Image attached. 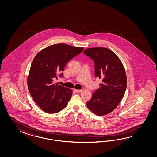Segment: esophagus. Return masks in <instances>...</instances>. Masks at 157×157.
Returning <instances> with one entry per match:
<instances>
[{
    "label": "esophagus",
    "instance_id": "esophagus-1",
    "mask_svg": "<svg viewBox=\"0 0 157 157\" xmlns=\"http://www.w3.org/2000/svg\"><path fill=\"white\" fill-rule=\"evenodd\" d=\"M74 91L75 92V93H81L82 91V90H76V89H74Z\"/></svg>",
    "mask_w": 157,
    "mask_h": 157
}]
</instances>
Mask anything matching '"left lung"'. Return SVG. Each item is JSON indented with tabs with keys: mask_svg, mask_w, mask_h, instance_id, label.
Segmentation results:
<instances>
[{
	"mask_svg": "<svg viewBox=\"0 0 157 157\" xmlns=\"http://www.w3.org/2000/svg\"><path fill=\"white\" fill-rule=\"evenodd\" d=\"M83 53L94 61L95 76L102 79L100 87L87 102V106L98 116L108 114L117 106L126 90L127 79L124 67L119 57L108 48H91Z\"/></svg>",
	"mask_w": 157,
	"mask_h": 157,
	"instance_id": "left-lung-1",
	"label": "left lung"
}]
</instances>
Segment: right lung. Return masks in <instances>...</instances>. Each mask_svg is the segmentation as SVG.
<instances>
[{
	"label": "right lung",
	"mask_w": 157,
	"mask_h": 157,
	"mask_svg": "<svg viewBox=\"0 0 157 157\" xmlns=\"http://www.w3.org/2000/svg\"><path fill=\"white\" fill-rule=\"evenodd\" d=\"M83 49L59 43L44 48L34 58L28 78L29 91L35 102L46 113L59 112L70 100L71 89L54 83V80L63 77L67 62Z\"/></svg>",
	"instance_id": "add662e5"
}]
</instances>
